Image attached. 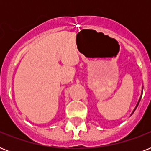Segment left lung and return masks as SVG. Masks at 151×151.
I'll use <instances>...</instances> for the list:
<instances>
[{
	"label": "left lung",
	"instance_id": "left-lung-1",
	"mask_svg": "<svg viewBox=\"0 0 151 151\" xmlns=\"http://www.w3.org/2000/svg\"><path fill=\"white\" fill-rule=\"evenodd\" d=\"M143 87L142 88V92H141V96H140V97H139V99L138 103H137V104H136V107H135V109H134L133 111H132V114H133L134 111H135V110H136V108H137V106H138L139 103V101H140V99H141V97H142V95H143ZM132 114H131V115H132Z\"/></svg>",
	"mask_w": 151,
	"mask_h": 151
}]
</instances>
